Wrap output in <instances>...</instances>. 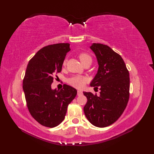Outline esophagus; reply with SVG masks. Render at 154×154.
Segmentation results:
<instances>
[{
    "instance_id": "1",
    "label": "esophagus",
    "mask_w": 154,
    "mask_h": 154,
    "mask_svg": "<svg viewBox=\"0 0 154 154\" xmlns=\"http://www.w3.org/2000/svg\"><path fill=\"white\" fill-rule=\"evenodd\" d=\"M83 94V91H77V95H82Z\"/></svg>"
}]
</instances>
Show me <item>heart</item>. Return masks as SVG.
Wrapping results in <instances>:
<instances>
[{
    "label": "heart",
    "mask_w": 154,
    "mask_h": 154,
    "mask_svg": "<svg viewBox=\"0 0 154 154\" xmlns=\"http://www.w3.org/2000/svg\"><path fill=\"white\" fill-rule=\"evenodd\" d=\"M79 59L82 63H84L85 62L88 61H92V59H91L90 55L85 53H82L79 55ZM65 63H66V60L64 61L63 65H65ZM86 81L87 80L85 78L80 77V76H76V77H72L71 79H69L68 82L73 87L77 88V89H81V88L84 87Z\"/></svg>",
    "instance_id": "b5f03b06"
}]
</instances>
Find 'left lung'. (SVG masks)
<instances>
[{"label":"left lung","mask_w":154,"mask_h":154,"mask_svg":"<svg viewBox=\"0 0 154 154\" xmlns=\"http://www.w3.org/2000/svg\"><path fill=\"white\" fill-rule=\"evenodd\" d=\"M90 48L99 65L90 85L99 87L100 92L99 96L83 92L87 99L84 112L93 125L104 128L115 122L126 109L129 99V72L122 57L109 46L93 43Z\"/></svg>","instance_id":"left-lung-1"}]
</instances>
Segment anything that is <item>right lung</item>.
Returning a JSON list of instances; mask_svg holds the SVG:
<instances>
[{
  "label": "right lung",
  "instance_id": "1",
  "mask_svg": "<svg viewBox=\"0 0 154 154\" xmlns=\"http://www.w3.org/2000/svg\"><path fill=\"white\" fill-rule=\"evenodd\" d=\"M69 44L49 45L39 50L29 61L23 80V91L29 112L42 125L54 128L65 119L67 106L77 90L67 85L52 89L53 75L60 73Z\"/></svg>",
  "mask_w": 154,
  "mask_h": 154
}]
</instances>
